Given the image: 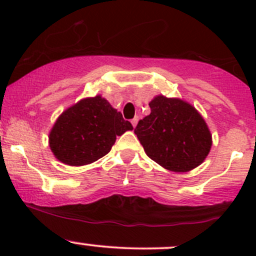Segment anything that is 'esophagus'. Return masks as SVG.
Returning <instances> with one entry per match:
<instances>
[{
    "label": "esophagus",
    "mask_w": 256,
    "mask_h": 256,
    "mask_svg": "<svg viewBox=\"0 0 256 256\" xmlns=\"http://www.w3.org/2000/svg\"><path fill=\"white\" fill-rule=\"evenodd\" d=\"M138 116H135V118H134L132 120H131V124H132L134 128H136V125H138Z\"/></svg>",
    "instance_id": "1"
}]
</instances>
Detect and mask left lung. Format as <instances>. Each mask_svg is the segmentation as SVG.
<instances>
[{
  "instance_id": "left-lung-1",
  "label": "left lung",
  "mask_w": 256,
  "mask_h": 256,
  "mask_svg": "<svg viewBox=\"0 0 256 256\" xmlns=\"http://www.w3.org/2000/svg\"><path fill=\"white\" fill-rule=\"evenodd\" d=\"M151 114L135 128L147 156L172 172L200 166L212 147L207 122L190 102L157 95L150 102Z\"/></svg>"
}]
</instances>
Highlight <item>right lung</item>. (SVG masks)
Wrapping results in <instances>:
<instances>
[{"label": "right lung", "instance_id": "obj_1", "mask_svg": "<svg viewBox=\"0 0 256 256\" xmlns=\"http://www.w3.org/2000/svg\"><path fill=\"white\" fill-rule=\"evenodd\" d=\"M105 98H84L64 110L49 132V147L68 166L92 164L109 154L116 136L132 130Z\"/></svg>", "mask_w": 256, "mask_h": 256}]
</instances>
